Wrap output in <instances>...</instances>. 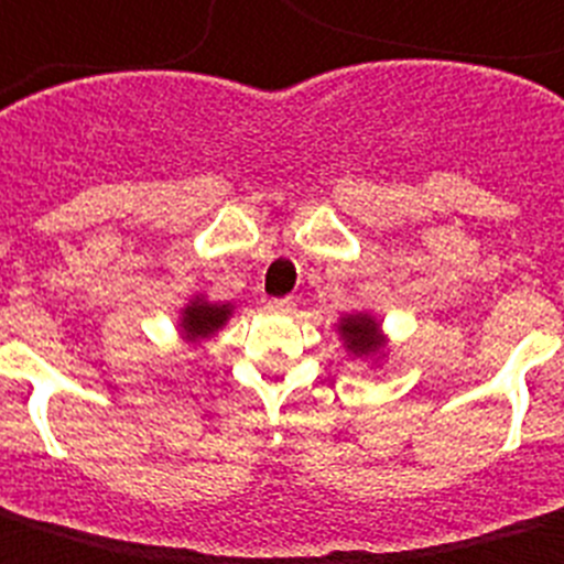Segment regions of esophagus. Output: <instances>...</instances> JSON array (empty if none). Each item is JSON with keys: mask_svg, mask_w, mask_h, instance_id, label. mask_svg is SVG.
<instances>
[{"mask_svg": "<svg viewBox=\"0 0 564 564\" xmlns=\"http://www.w3.org/2000/svg\"><path fill=\"white\" fill-rule=\"evenodd\" d=\"M292 297H272V301H269V310H274V313H290L292 310Z\"/></svg>", "mask_w": 564, "mask_h": 564, "instance_id": "1", "label": "esophagus"}]
</instances>
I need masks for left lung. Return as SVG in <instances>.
<instances>
[{
    "instance_id": "left-lung-1",
    "label": "left lung",
    "mask_w": 564,
    "mask_h": 564,
    "mask_svg": "<svg viewBox=\"0 0 564 564\" xmlns=\"http://www.w3.org/2000/svg\"><path fill=\"white\" fill-rule=\"evenodd\" d=\"M338 336L345 341L347 354L354 356H377L382 347H386V336H382V329H379V322L373 315L368 313H356L347 315L338 322Z\"/></svg>"
}]
</instances>
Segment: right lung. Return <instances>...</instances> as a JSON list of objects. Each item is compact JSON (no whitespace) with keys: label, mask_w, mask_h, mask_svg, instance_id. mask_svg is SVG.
Listing matches in <instances>:
<instances>
[{"label":"right lung","mask_w":564,"mask_h":564,"mask_svg":"<svg viewBox=\"0 0 564 564\" xmlns=\"http://www.w3.org/2000/svg\"><path fill=\"white\" fill-rule=\"evenodd\" d=\"M231 318V304H210L205 297L196 295L191 304L182 310V336L187 341L214 336L223 324Z\"/></svg>","instance_id":"1"}]
</instances>
